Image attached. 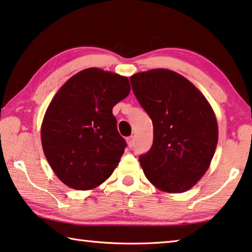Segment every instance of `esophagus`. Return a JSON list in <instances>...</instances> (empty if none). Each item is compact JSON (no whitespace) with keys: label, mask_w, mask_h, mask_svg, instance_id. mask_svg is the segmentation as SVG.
<instances>
[{"label":"esophagus","mask_w":252,"mask_h":252,"mask_svg":"<svg viewBox=\"0 0 252 252\" xmlns=\"http://www.w3.org/2000/svg\"><path fill=\"white\" fill-rule=\"evenodd\" d=\"M126 141H127V146H129L130 148H132L133 145H134V138H133V135H131V137L127 138Z\"/></svg>","instance_id":"obj_1"}]
</instances>
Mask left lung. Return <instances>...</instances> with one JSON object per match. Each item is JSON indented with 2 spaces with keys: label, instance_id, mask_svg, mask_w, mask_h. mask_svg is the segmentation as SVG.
Segmentation results:
<instances>
[{
  "label": "left lung",
  "instance_id": "obj_1",
  "mask_svg": "<svg viewBox=\"0 0 252 252\" xmlns=\"http://www.w3.org/2000/svg\"><path fill=\"white\" fill-rule=\"evenodd\" d=\"M138 102L154 125V143L139 157L146 177L158 189L183 193L209 169L218 145V122L204 95L169 69L130 77Z\"/></svg>",
  "mask_w": 252,
  "mask_h": 252
}]
</instances>
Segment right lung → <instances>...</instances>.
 Segmentation results:
<instances>
[{"instance_id":"add662e5","label":"right lung","mask_w":252,"mask_h":252,"mask_svg":"<svg viewBox=\"0 0 252 252\" xmlns=\"http://www.w3.org/2000/svg\"><path fill=\"white\" fill-rule=\"evenodd\" d=\"M130 93L129 79L99 68L70 77L55 95L41 126L43 153L70 189H95L117 168L126 142L113 106Z\"/></svg>"}]
</instances>
